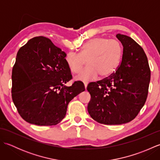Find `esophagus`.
<instances>
[{"label":"esophagus","mask_w":160,"mask_h":160,"mask_svg":"<svg viewBox=\"0 0 160 160\" xmlns=\"http://www.w3.org/2000/svg\"><path fill=\"white\" fill-rule=\"evenodd\" d=\"M83 83H84V87H85V89H87V84H88V82H87V81H84Z\"/></svg>","instance_id":"34e87169"}]
</instances>
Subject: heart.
<instances>
[{"mask_svg":"<svg viewBox=\"0 0 160 160\" xmlns=\"http://www.w3.org/2000/svg\"><path fill=\"white\" fill-rule=\"evenodd\" d=\"M122 48L118 40L104 37L91 38L80 47L79 53L68 52L64 61L71 73H76L85 63L87 66L76 76L78 80H90L100 75L110 76L117 69L122 57Z\"/></svg>","mask_w":160,"mask_h":160,"instance_id":"heart-1","label":"heart"}]
</instances>
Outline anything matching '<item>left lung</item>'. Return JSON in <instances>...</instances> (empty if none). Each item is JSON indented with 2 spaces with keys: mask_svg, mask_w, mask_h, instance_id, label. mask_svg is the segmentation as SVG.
Here are the masks:
<instances>
[{
  "mask_svg": "<svg viewBox=\"0 0 160 160\" xmlns=\"http://www.w3.org/2000/svg\"><path fill=\"white\" fill-rule=\"evenodd\" d=\"M123 51L115 73L97 82H91L87 91L91 100L87 109L100 124L127 123L137 116L147 100L151 71L143 49L128 36L118 33Z\"/></svg>",
  "mask_w": 160,
  "mask_h": 160,
  "instance_id": "obj_1",
  "label": "left lung"
}]
</instances>
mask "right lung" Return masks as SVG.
<instances>
[{
  "instance_id": "obj_1",
  "label": "right lung",
  "mask_w": 160,
  "mask_h": 160,
  "mask_svg": "<svg viewBox=\"0 0 160 160\" xmlns=\"http://www.w3.org/2000/svg\"><path fill=\"white\" fill-rule=\"evenodd\" d=\"M65 56L43 36L30 39L18 50L12 69V96L24 120L38 126L58 124L69 102L85 90L81 81L65 85L72 78Z\"/></svg>"
}]
</instances>
